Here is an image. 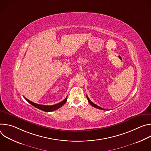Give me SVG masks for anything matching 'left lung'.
Instances as JSON below:
<instances>
[{"label":"left lung","instance_id":"1","mask_svg":"<svg viewBox=\"0 0 151 151\" xmlns=\"http://www.w3.org/2000/svg\"><path fill=\"white\" fill-rule=\"evenodd\" d=\"M87 99H88V101L89 102V103L92 106H93V107H96V108H97V109H101V110H106V109H103V108H102V107H100V106H97V104H94V103H93L90 99H89V98H88V97L87 96Z\"/></svg>","mask_w":151,"mask_h":151}]
</instances>
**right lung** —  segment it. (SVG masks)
<instances>
[{
  "label": "right lung",
  "mask_w": 151,
  "mask_h": 151,
  "mask_svg": "<svg viewBox=\"0 0 151 151\" xmlns=\"http://www.w3.org/2000/svg\"><path fill=\"white\" fill-rule=\"evenodd\" d=\"M24 98L30 103L32 105H33V106H35V107H36V108L40 109V110H42L43 111H45V112H51V111H55L56 109H58V108H60V107H61V106H63V105L67 101V99L68 98H65V99H64L62 101H61L60 103H57L56 104H54V105H51V106H47V105H42V104H37V103H33L31 101H30L29 100H28L27 99L25 98L24 97Z\"/></svg>",
  "instance_id": "1"
}]
</instances>
